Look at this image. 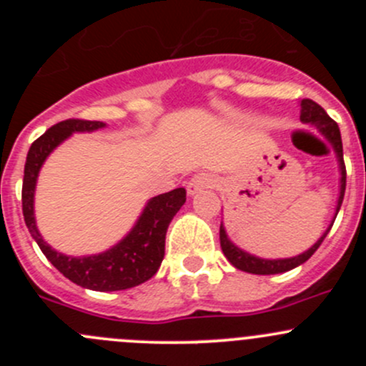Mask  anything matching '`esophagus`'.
I'll use <instances>...</instances> for the list:
<instances>
[{
	"mask_svg": "<svg viewBox=\"0 0 366 366\" xmlns=\"http://www.w3.org/2000/svg\"><path fill=\"white\" fill-rule=\"evenodd\" d=\"M216 186V179L210 173H197L193 179L187 182V193L194 194L202 189H209V187Z\"/></svg>",
	"mask_w": 366,
	"mask_h": 366,
	"instance_id": "obj_1",
	"label": "esophagus"
}]
</instances>
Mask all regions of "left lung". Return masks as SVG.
Instances as JSON below:
<instances>
[{"label":"left lung","mask_w":366,"mask_h":366,"mask_svg":"<svg viewBox=\"0 0 366 366\" xmlns=\"http://www.w3.org/2000/svg\"><path fill=\"white\" fill-rule=\"evenodd\" d=\"M301 120L306 122V124H313L331 143H333V149L337 152L338 162H340V172H342V180H340V198H338V205H337V214L340 210L342 202H343V194H345V179H347V172H345V162H343V149H342V136H340V129H338V124L330 117L326 112H324L322 106L317 104L315 101L312 99H302L301 101ZM337 217V216H335ZM335 223V221H333ZM331 223V227H333ZM331 227L327 228L326 234L302 254H297L294 258H283V260H264V258L253 257V254L242 252L239 249L237 246L232 244L228 241L227 234H224L223 223L219 227V241H221V249H223L224 257L228 258L234 267L241 269L244 272H252V274H280V272H287L290 269L297 267V265L305 264L313 253L319 249V246L322 244V241L326 239L327 232L331 230Z\"/></svg>","instance_id":"obj_1"}]
</instances>
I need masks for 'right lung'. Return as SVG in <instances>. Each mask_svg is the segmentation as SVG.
I'll return each instance as SVG.
<instances>
[{
    "label": "right lung",
    "mask_w": 366,
    "mask_h": 366,
    "mask_svg": "<svg viewBox=\"0 0 366 366\" xmlns=\"http://www.w3.org/2000/svg\"><path fill=\"white\" fill-rule=\"evenodd\" d=\"M104 122L69 118L47 129L40 138L31 143L26 156L23 179V216L29 234L47 260L76 285L99 292L132 289L152 278L164 258L166 232L173 216L186 202V189L177 187L169 193L152 198L143 210L131 234L108 252L94 257H65L54 252L44 242L39 234L33 216V194H35L36 177L46 157L56 149L72 132L95 131L104 127Z\"/></svg>",
    "instance_id": "right-lung-1"
}]
</instances>
